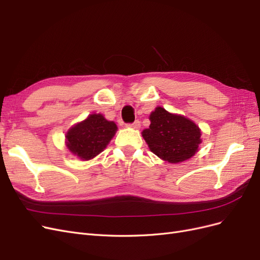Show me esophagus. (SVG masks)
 Wrapping results in <instances>:
<instances>
[{
    "label": "esophagus",
    "instance_id": "obj_1",
    "mask_svg": "<svg viewBox=\"0 0 260 260\" xmlns=\"http://www.w3.org/2000/svg\"><path fill=\"white\" fill-rule=\"evenodd\" d=\"M141 123L139 120H136L133 123H129L127 124V128H132V129H140Z\"/></svg>",
    "mask_w": 260,
    "mask_h": 260
}]
</instances>
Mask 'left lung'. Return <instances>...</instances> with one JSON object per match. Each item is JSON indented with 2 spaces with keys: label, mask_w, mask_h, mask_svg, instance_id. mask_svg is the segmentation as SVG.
Listing matches in <instances>:
<instances>
[{
  "label": "left lung",
  "mask_w": 260,
  "mask_h": 260,
  "mask_svg": "<svg viewBox=\"0 0 260 260\" xmlns=\"http://www.w3.org/2000/svg\"><path fill=\"white\" fill-rule=\"evenodd\" d=\"M149 128L142 131V137L151 152L160 159L170 164L182 162L199 151L202 131L188 118L157 106L149 115Z\"/></svg>",
  "instance_id": "8db88e82"
}]
</instances>
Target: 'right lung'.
Wrapping results in <instances>:
<instances>
[{"mask_svg":"<svg viewBox=\"0 0 260 260\" xmlns=\"http://www.w3.org/2000/svg\"><path fill=\"white\" fill-rule=\"evenodd\" d=\"M118 128L102 114H91L70 127L65 136L69 152L81 160H90L106 148Z\"/></svg>","mask_w":260,"mask_h":260,"instance_id":"right-lung-1","label":"right lung"}]
</instances>
